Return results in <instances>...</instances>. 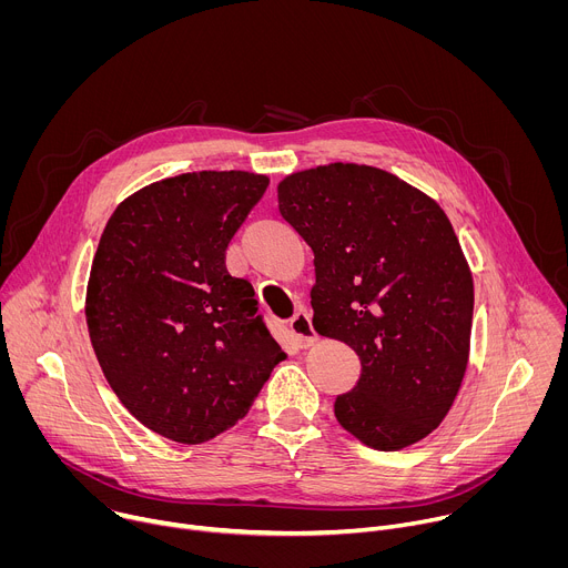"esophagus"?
Instances as JSON below:
<instances>
[{
    "label": "esophagus",
    "instance_id": "obj_1",
    "mask_svg": "<svg viewBox=\"0 0 568 568\" xmlns=\"http://www.w3.org/2000/svg\"><path fill=\"white\" fill-rule=\"evenodd\" d=\"M290 331H292V335H294V339H296V344H298L301 348H307V346H312V344L316 342V331H314V326H312L310 312L303 310V307L292 316Z\"/></svg>",
    "mask_w": 568,
    "mask_h": 568
}]
</instances>
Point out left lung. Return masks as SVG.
<instances>
[{
  "label": "left lung",
  "mask_w": 568,
  "mask_h": 568,
  "mask_svg": "<svg viewBox=\"0 0 568 568\" xmlns=\"http://www.w3.org/2000/svg\"><path fill=\"white\" fill-rule=\"evenodd\" d=\"M278 211L314 254V331L362 362L335 399L339 425L379 452L423 440L469 357L474 283L449 217L399 178L342 161L287 175Z\"/></svg>",
  "instance_id": "8db88e82"
}]
</instances>
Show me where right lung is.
<instances>
[{
	"label": "right lung",
	"mask_w": 568,
	"mask_h": 568,
	"mask_svg": "<svg viewBox=\"0 0 568 568\" xmlns=\"http://www.w3.org/2000/svg\"><path fill=\"white\" fill-rule=\"evenodd\" d=\"M267 184L245 171L161 180L125 197L101 235L85 298L97 359L123 407L175 443L245 418L285 359L252 283L224 265Z\"/></svg>",
	"instance_id": "1"
}]
</instances>
